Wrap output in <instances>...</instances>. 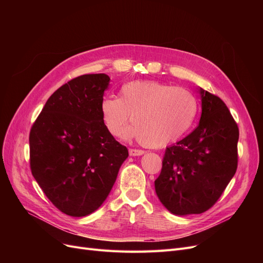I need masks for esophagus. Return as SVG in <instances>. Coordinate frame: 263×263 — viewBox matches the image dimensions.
Here are the masks:
<instances>
[{
    "mask_svg": "<svg viewBox=\"0 0 263 263\" xmlns=\"http://www.w3.org/2000/svg\"><path fill=\"white\" fill-rule=\"evenodd\" d=\"M145 151L144 150H139V149H129V156L132 157H136V156H141L144 155Z\"/></svg>",
    "mask_w": 263,
    "mask_h": 263,
    "instance_id": "34e87169",
    "label": "esophagus"
}]
</instances>
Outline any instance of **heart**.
<instances>
[{"mask_svg":"<svg viewBox=\"0 0 263 263\" xmlns=\"http://www.w3.org/2000/svg\"><path fill=\"white\" fill-rule=\"evenodd\" d=\"M197 110V101L190 91L157 81L127 82L119 98H104L100 104L102 122L112 136H119L133 119L135 124L124 137L136 138L149 148L180 139L193 125Z\"/></svg>","mask_w":263,"mask_h":263,"instance_id":"1","label":"heart"}]
</instances>
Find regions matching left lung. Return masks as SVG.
Listing matches in <instances>:
<instances>
[{"mask_svg":"<svg viewBox=\"0 0 263 263\" xmlns=\"http://www.w3.org/2000/svg\"><path fill=\"white\" fill-rule=\"evenodd\" d=\"M202 115L189 136L166 147L156 193L179 216L201 214L217 202L238 163L239 129L218 97L200 90Z\"/></svg>","mask_w":263,"mask_h":263,"instance_id":"obj_1","label":"left lung"}]
</instances>
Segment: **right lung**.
<instances>
[{"label":"right lung","instance_id":"obj_1","mask_svg":"<svg viewBox=\"0 0 263 263\" xmlns=\"http://www.w3.org/2000/svg\"><path fill=\"white\" fill-rule=\"evenodd\" d=\"M104 73L80 76L46 102L29 134L30 170L62 213L83 217L106 200L128 150L102 122Z\"/></svg>","mask_w":263,"mask_h":263}]
</instances>
